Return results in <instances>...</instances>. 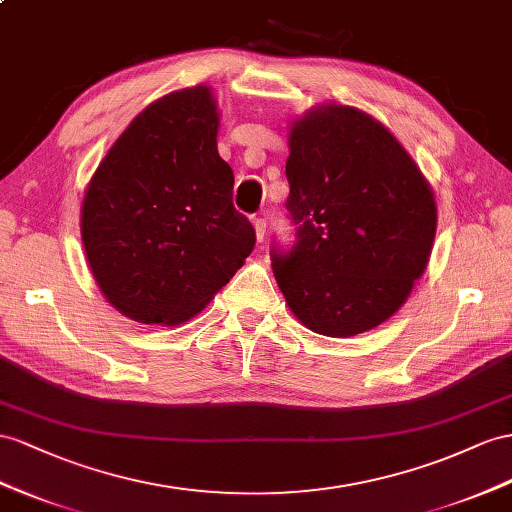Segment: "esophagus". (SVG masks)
I'll return each mask as SVG.
<instances>
[{"instance_id": "obj_1", "label": "esophagus", "mask_w": 512, "mask_h": 512, "mask_svg": "<svg viewBox=\"0 0 512 512\" xmlns=\"http://www.w3.org/2000/svg\"><path fill=\"white\" fill-rule=\"evenodd\" d=\"M253 227H255V235H257V240H259V242L264 240V235H266V218L255 216V218H253Z\"/></svg>"}]
</instances>
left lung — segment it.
I'll use <instances>...</instances> for the list:
<instances>
[{"label": "left lung", "instance_id": "8db88e82", "mask_svg": "<svg viewBox=\"0 0 512 512\" xmlns=\"http://www.w3.org/2000/svg\"><path fill=\"white\" fill-rule=\"evenodd\" d=\"M287 218L294 244L270 259L287 305L311 331L350 337L396 313L422 277L435 196L387 127L348 106L292 127Z\"/></svg>", "mask_w": 512, "mask_h": 512}]
</instances>
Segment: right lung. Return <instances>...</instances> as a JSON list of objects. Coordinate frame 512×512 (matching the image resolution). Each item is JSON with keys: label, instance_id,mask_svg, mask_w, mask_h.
I'll list each match as a JSON object with an SVG mask.
<instances>
[{"label": "right lung", "instance_id": "add662e5", "mask_svg": "<svg viewBox=\"0 0 512 512\" xmlns=\"http://www.w3.org/2000/svg\"><path fill=\"white\" fill-rule=\"evenodd\" d=\"M216 134L209 88L177 90L129 123L88 183V266L131 320H190L253 253L255 229L233 207V170Z\"/></svg>", "mask_w": 512, "mask_h": 512}]
</instances>
